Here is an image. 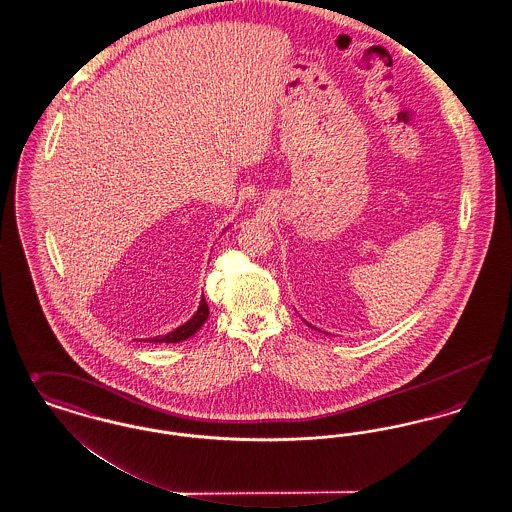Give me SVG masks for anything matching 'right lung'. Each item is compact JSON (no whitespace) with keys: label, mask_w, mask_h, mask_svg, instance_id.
<instances>
[{"label":"right lung","mask_w":512,"mask_h":512,"mask_svg":"<svg viewBox=\"0 0 512 512\" xmlns=\"http://www.w3.org/2000/svg\"><path fill=\"white\" fill-rule=\"evenodd\" d=\"M207 318H209V305H207L205 299H201V305H199L197 313L186 324L178 326L176 330H172L167 336H157V338H151L149 341L151 343H178V341L188 340L205 324Z\"/></svg>","instance_id":"right-lung-1"}]
</instances>
